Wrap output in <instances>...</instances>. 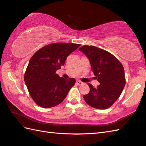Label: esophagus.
Here are the masks:
<instances>
[{
    "mask_svg": "<svg viewBox=\"0 0 146 146\" xmlns=\"http://www.w3.org/2000/svg\"><path fill=\"white\" fill-rule=\"evenodd\" d=\"M76 84H77V85H82V84H83V83L82 82H80V81H79V80H77Z\"/></svg>",
    "mask_w": 146,
    "mask_h": 146,
    "instance_id": "34e87169",
    "label": "esophagus"
}]
</instances>
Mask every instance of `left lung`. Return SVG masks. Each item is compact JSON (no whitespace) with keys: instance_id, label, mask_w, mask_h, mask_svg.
I'll use <instances>...</instances> for the list:
<instances>
[{"instance_id":"left-lung-1","label":"left lung","mask_w":146,"mask_h":146,"mask_svg":"<svg viewBox=\"0 0 146 146\" xmlns=\"http://www.w3.org/2000/svg\"><path fill=\"white\" fill-rule=\"evenodd\" d=\"M89 60L95 78L100 83L94 88L90 83V91L83 98L91 107L104 110L115 102L125 85L124 69L115 56L95 46H83L78 48Z\"/></svg>"}]
</instances>
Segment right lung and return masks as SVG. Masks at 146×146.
Masks as SVG:
<instances>
[{
    "instance_id": "right-lung-1",
    "label": "right lung",
    "mask_w": 146,
    "mask_h": 146,
    "mask_svg": "<svg viewBox=\"0 0 146 146\" xmlns=\"http://www.w3.org/2000/svg\"><path fill=\"white\" fill-rule=\"evenodd\" d=\"M80 46L65 42L50 44L38 50L30 58L24 81L30 95L39 107L48 108L60 104L75 85V78L60 77L56 71Z\"/></svg>"
}]
</instances>
